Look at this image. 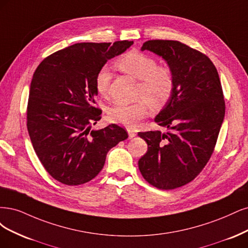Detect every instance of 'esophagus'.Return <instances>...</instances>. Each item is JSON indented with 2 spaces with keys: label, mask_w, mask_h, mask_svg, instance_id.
<instances>
[{
  "label": "esophagus",
  "mask_w": 248,
  "mask_h": 248,
  "mask_svg": "<svg viewBox=\"0 0 248 248\" xmlns=\"http://www.w3.org/2000/svg\"><path fill=\"white\" fill-rule=\"evenodd\" d=\"M127 134H129V138H130V139L134 138V137H135V136H136V135H137V134H136V132H135L134 130L130 129V127H129V129H127Z\"/></svg>",
  "instance_id": "34e87169"
}]
</instances>
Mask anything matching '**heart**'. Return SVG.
Returning a JSON list of instances; mask_svg holds the SVG:
<instances>
[{"instance_id":"1","label":"heart","mask_w":248,"mask_h":248,"mask_svg":"<svg viewBox=\"0 0 248 248\" xmlns=\"http://www.w3.org/2000/svg\"><path fill=\"white\" fill-rule=\"evenodd\" d=\"M116 67L140 80L137 102L116 104L109 110L112 123L134 127L148 113V104L153 109H161L170 101L175 90V77L168 66H157V62L140 51H129L116 62ZM112 73L107 66L99 69L94 77V86L102 97H107Z\"/></svg>"}]
</instances>
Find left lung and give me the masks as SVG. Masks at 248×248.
I'll list each match as a JSON object with an SVG mask.
<instances>
[{
	"instance_id": "left-lung-1",
	"label": "left lung",
	"mask_w": 248,
	"mask_h": 248,
	"mask_svg": "<svg viewBox=\"0 0 248 248\" xmlns=\"http://www.w3.org/2000/svg\"><path fill=\"white\" fill-rule=\"evenodd\" d=\"M141 50L167 62L175 90L155 118L169 131L138 133L148 145L139 170L149 185L174 189L194 180L213 154L226 111L221 83L210 59L179 41L149 40Z\"/></svg>"
}]
</instances>
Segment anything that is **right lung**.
Returning a JSON list of instances; mask_svg holds the SVG:
<instances>
[{
	"label": "right lung",
	"mask_w": 248,
	"mask_h": 248,
	"mask_svg": "<svg viewBox=\"0 0 248 248\" xmlns=\"http://www.w3.org/2000/svg\"><path fill=\"white\" fill-rule=\"evenodd\" d=\"M133 43H77L45 58L35 71L27 109L29 135L45 170L63 185L93 179L108 151L129 137L117 124L98 131L92 124L102 114L94 106L95 74Z\"/></svg>",
	"instance_id": "right-lung-1"
}]
</instances>
